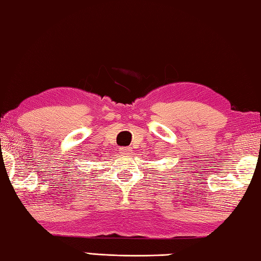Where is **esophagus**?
I'll return each instance as SVG.
<instances>
[{
  "label": "esophagus",
  "instance_id": "esophagus-1",
  "mask_svg": "<svg viewBox=\"0 0 261 261\" xmlns=\"http://www.w3.org/2000/svg\"><path fill=\"white\" fill-rule=\"evenodd\" d=\"M119 152H121L122 154H129V153L131 152V148L130 147H126V146L119 147Z\"/></svg>",
  "mask_w": 261,
  "mask_h": 261
}]
</instances>
